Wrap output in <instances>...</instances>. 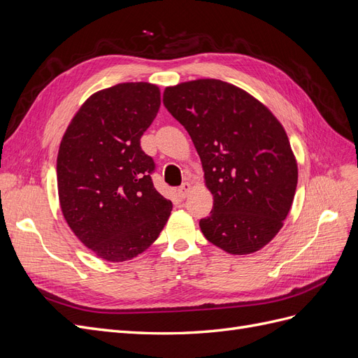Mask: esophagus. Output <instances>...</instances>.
Segmentation results:
<instances>
[{
	"label": "esophagus",
	"instance_id": "1",
	"mask_svg": "<svg viewBox=\"0 0 358 358\" xmlns=\"http://www.w3.org/2000/svg\"><path fill=\"white\" fill-rule=\"evenodd\" d=\"M191 189H192L191 183H188V182L182 183V185L178 188V196H179L180 199H187V197L189 196V194H191Z\"/></svg>",
	"mask_w": 358,
	"mask_h": 358
}]
</instances>
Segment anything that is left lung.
I'll use <instances>...</instances> for the list:
<instances>
[{
	"label": "left lung",
	"mask_w": 358,
	"mask_h": 358,
	"mask_svg": "<svg viewBox=\"0 0 358 358\" xmlns=\"http://www.w3.org/2000/svg\"><path fill=\"white\" fill-rule=\"evenodd\" d=\"M162 101L191 136L213 196L201 233L233 255L259 251L282 229L299 179L282 124L254 95L218 79L167 86Z\"/></svg>",
	"instance_id": "obj_1"
}]
</instances>
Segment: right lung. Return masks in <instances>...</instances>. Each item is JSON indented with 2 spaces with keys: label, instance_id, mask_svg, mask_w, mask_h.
<instances>
[{
  "label": "right lung",
  "instance_id": "obj_1",
  "mask_svg": "<svg viewBox=\"0 0 358 358\" xmlns=\"http://www.w3.org/2000/svg\"><path fill=\"white\" fill-rule=\"evenodd\" d=\"M159 106L157 85L117 83L94 92L62 136L57 159L62 215L76 237L106 262L145 252L171 213V201L150 179L154 161L140 148Z\"/></svg>",
  "mask_w": 358,
  "mask_h": 358
}]
</instances>
